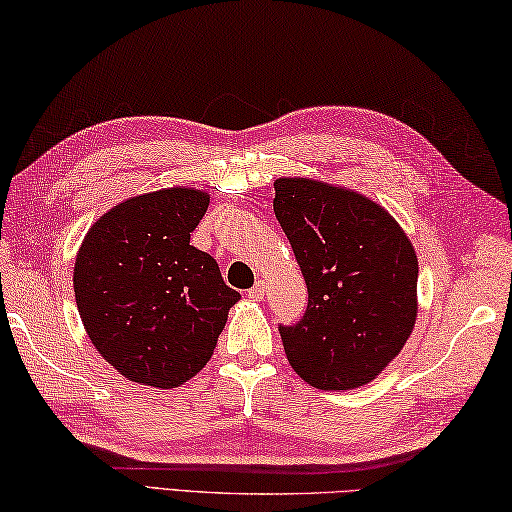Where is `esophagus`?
Segmentation results:
<instances>
[{
  "mask_svg": "<svg viewBox=\"0 0 512 512\" xmlns=\"http://www.w3.org/2000/svg\"><path fill=\"white\" fill-rule=\"evenodd\" d=\"M247 296L252 298V301H263V296H265V283H263V281L256 283L252 289H249Z\"/></svg>",
  "mask_w": 512,
  "mask_h": 512,
  "instance_id": "esophagus-1",
  "label": "esophagus"
}]
</instances>
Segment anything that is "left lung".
<instances>
[{
	"instance_id": "1",
	"label": "left lung",
	"mask_w": 512,
	"mask_h": 512,
	"mask_svg": "<svg viewBox=\"0 0 512 512\" xmlns=\"http://www.w3.org/2000/svg\"><path fill=\"white\" fill-rule=\"evenodd\" d=\"M274 214L307 283V310L281 339L314 388L370 383L401 352L417 321L419 263L381 205L310 178L274 182Z\"/></svg>"
}]
</instances>
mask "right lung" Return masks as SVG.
<instances>
[{
	"label": "right lung",
	"mask_w": 512,
	"mask_h": 512,
	"mask_svg": "<svg viewBox=\"0 0 512 512\" xmlns=\"http://www.w3.org/2000/svg\"><path fill=\"white\" fill-rule=\"evenodd\" d=\"M209 196L171 187L115 205L93 223L75 258L84 330L129 381L178 388L214 354L240 294L218 263L189 245Z\"/></svg>",
	"instance_id": "1"
}]
</instances>
